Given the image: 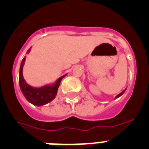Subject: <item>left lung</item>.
<instances>
[{
	"instance_id": "8db88e82",
	"label": "left lung",
	"mask_w": 149,
	"mask_h": 149,
	"mask_svg": "<svg viewBox=\"0 0 149 149\" xmlns=\"http://www.w3.org/2000/svg\"><path fill=\"white\" fill-rule=\"evenodd\" d=\"M125 90H126V89H125V90H123V91H122V93H119V95H116V98H119V97H120V96L122 95H123V94H124V93H125Z\"/></svg>"
}]
</instances>
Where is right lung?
<instances>
[{
	"label": "right lung",
	"mask_w": 149,
	"mask_h": 149,
	"mask_svg": "<svg viewBox=\"0 0 149 149\" xmlns=\"http://www.w3.org/2000/svg\"><path fill=\"white\" fill-rule=\"evenodd\" d=\"M29 52H30V50L27 51V53ZM24 62H25V56L22 60L20 71H19V85H20L22 93L30 103L36 106H42V105L49 103L50 101L54 99L56 97L61 80L65 75L60 77L54 85H47V86H42L40 88L32 87L25 82L23 77L22 71H23Z\"/></svg>",
	"instance_id": "1"
}]
</instances>
